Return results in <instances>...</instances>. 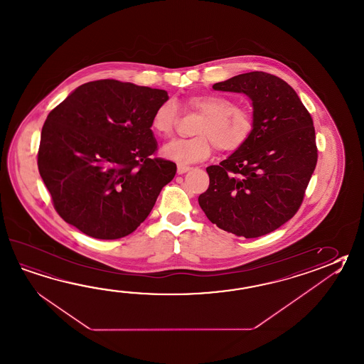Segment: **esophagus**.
Here are the masks:
<instances>
[{
    "label": "esophagus",
    "mask_w": 364,
    "mask_h": 364,
    "mask_svg": "<svg viewBox=\"0 0 364 364\" xmlns=\"http://www.w3.org/2000/svg\"><path fill=\"white\" fill-rule=\"evenodd\" d=\"M189 170H191V167H189V166H186V164H178V175H183V173H186V172H188Z\"/></svg>",
    "instance_id": "1"
}]
</instances>
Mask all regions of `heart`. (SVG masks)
Segmentation results:
<instances>
[{"label":"heart","instance_id":"1","mask_svg":"<svg viewBox=\"0 0 364 364\" xmlns=\"http://www.w3.org/2000/svg\"><path fill=\"white\" fill-rule=\"evenodd\" d=\"M184 106L198 112L202 119L196 128L194 139L175 140L164 145L162 154L180 164L206 159L214 145L219 151H235L245 144L252 132V115L245 107L220 95H198L186 98ZM178 122V109L173 102L159 105L151 117V129L159 137H171Z\"/></svg>","mask_w":364,"mask_h":364}]
</instances>
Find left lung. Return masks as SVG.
I'll return each mask as SVG.
<instances>
[{"label": "left lung", "mask_w": 364, "mask_h": 364, "mask_svg": "<svg viewBox=\"0 0 364 364\" xmlns=\"http://www.w3.org/2000/svg\"><path fill=\"white\" fill-rule=\"evenodd\" d=\"M215 90L252 100L249 140L219 166L198 197L208 220L245 238L260 237L291 219L318 162L315 128L296 90L274 75L254 71L216 82Z\"/></svg>", "instance_id": "left-lung-1"}]
</instances>
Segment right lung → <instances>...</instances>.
<instances>
[{
	"mask_svg": "<svg viewBox=\"0 0 364 364\" xmlns=\"http://www.w3.org/2000/svg\"><path fill=\"white\" fill-rule=\"evenodd\" d=\"M167 92L118 80L85 82L49 112L38 166L65 222L100 240L132 233L176 164L156 153L151 117Z\"/></svg>",
	"mask_w": 364,
	"mask_h": 364,
	"instance_id": "1",
	"label": "right lung"
}]
</instances>
